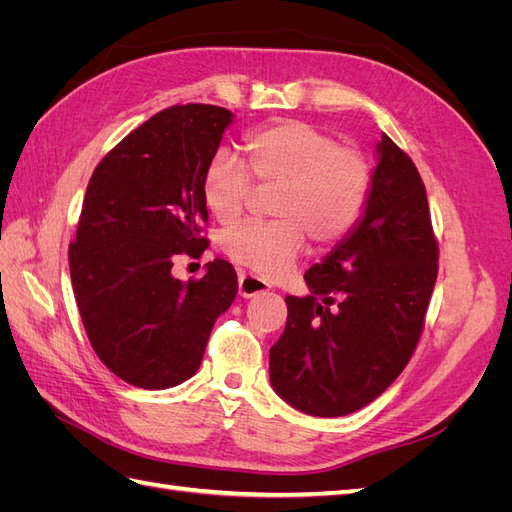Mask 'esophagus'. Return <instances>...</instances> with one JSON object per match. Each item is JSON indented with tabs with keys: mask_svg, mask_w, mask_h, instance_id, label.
<instances>
[{
	"mask_svg": "<svg viewBox=\"0 0 512 512\" xmlns=\"http://www.w3.org/2000/svg\"><path fill=\"white\" fill-rule=\"evenodd\" d=\"M269 290V284L265 280H260V277L252 275V273H245L239 271V294L243 299H252L256 294H262Z\"/></svg>",
	"mask_w": 512,
	"mask_h": 512,
	"instance_id": "1",
	"label": "esophagus"
}]
</instances>
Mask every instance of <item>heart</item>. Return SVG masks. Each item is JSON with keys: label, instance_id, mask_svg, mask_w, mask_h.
<instances>
[{"label": "heart", "instance_id": "heart-1", "mask_svg": "<svg viewBox=\"0 0 512 512\" xmlns=\"http://www.w3.org/2000/svg\"><path fill=\"white\" fill-rule=\"evenodd\" d=\"M247 164L271 196V222H243L222 237V250L254 273L282 275L305 247L342 239L359 222L369 194V168L359 153L339 147L305 121H282L245 138ZM254 194L247 168L220 151L203 177V198L218 222H235Z\"/></svg>", "mask_w": 512, "mask_h": 512}]
</instances>
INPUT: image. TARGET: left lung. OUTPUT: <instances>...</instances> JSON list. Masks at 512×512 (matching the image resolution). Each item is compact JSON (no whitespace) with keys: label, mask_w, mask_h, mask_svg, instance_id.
I'll list each match as a JSON object with an SVG mask.
<instances>
[{"label":"left lung","mask_w":512,"mask_h":512,"mask_svg":"<svg viewBox=\"0 0 512 512\" xmlns=\"http://www.w3.org/2000/svg\"><path fill=\"white\" fill-rule=\"evenodd\" d=\"M367 203L346 235L286 297L288 320L269 352L273 391L312 416H346L404 371L438 277L427 192L389 136L376 143Z\"/></svg>","instance_id":"obj_1"}]
</instances>
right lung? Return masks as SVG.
I'll use <instances>...</instances> for the list:
<instances>
[{"instance_id": "right-lung-1", "label": "right lung", "mask_w": 512, "mask_h": 512, "mask_svg": "<svg viewBox=\"0 0 512 512\" xmlns=\"http://www.w3.org/2000/svg\"><path fill=\"white\" fill-rule=\"evenodd\" d=\"M235 115L222 106H170L106 153L89 179L70 277L100 361L138 389L192 378L218 320L237 297L230 262H207L203 280L173 275L179 254L207 239L203 177Z\"/></svg>"}]
</instances>
